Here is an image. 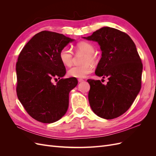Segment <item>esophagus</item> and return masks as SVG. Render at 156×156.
I'll use <instances>...</instances> for the list:
<instances>
[{
	"label": "esophagus",
	"instance_id": "obj_1",
	"mask_svg": "<svg viewBox=\"0 0 156 156\" xmlns=\"http://www.w3.org/2000/svg\"><path fill=\"white\" fill-rule=\"evenodd\" d=\"M78 81H79V83H81V82L84 81V80L83 79H78Z\"/></svg>",
	"mask_w": 156,
	"mask_h": 156
}]
</instances>
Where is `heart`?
I'll return each instance as SVG.
<instances>
[{
	"label": "heart",
	"instance_id": "obj_1",
	"mask_svg": "<svg viewBox=\"0 0 156 156\" xmlns=\"http://www.w3.org/2000/svg\"><path fill=\"white\" fill-rule=\"evenodd\" d=\"M75 50L77 53H83L85 54L81 66H76L68 70V75L70 77L75 78H84L87 75L92 72V66L90 64H94L96 62V57L94 55L95 52L94 47L90 43L85 41L80 42L75 46ZM60 60L65 66L69 67L72 65L73 55V52L68 47H64L59 53Z\"/></svg>",
	"mask_w": 156,
	"mask_h": 156
}]
</instances>
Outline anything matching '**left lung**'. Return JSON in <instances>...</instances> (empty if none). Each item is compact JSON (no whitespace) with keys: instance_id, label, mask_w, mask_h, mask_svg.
<instances>
[{"instance_id":"1","label":"left lung","mask_w":156,"mask_h":156,"mask_svg":"<svg viewBox=\"0 0 156 156\" xmlns=\"http://www.w3.org/2000/svg\"><path fill=\"white\" fill-rule=\"evenodd\" d=\"M83 37L100 45L101 58L95 73L108 80L105 85L87 80L90 105L102 119H115L129 109L141 88L143 64L135 44L125 32L108 27Z\"/></svg>"}]
</instances>
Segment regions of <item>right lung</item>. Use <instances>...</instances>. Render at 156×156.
Segmentation results:
<instances>
[{
  "mask_svg": "<svg viewBox=\"0 0 156 156\" xmlns=\"http://www.w3.org/2000/svg\"><path fill=\"white\" fill-rule=\"evenodd\" d=\"M73 41L59 33L41 31L32 37L19 55L17 95L28 114L37 121L53 123L67 112L69 94L77 86V80L60 79L56 84L53 81L65 75L59 53Z\"/></svg>",
  "mask_w": 156,
  "mask_h": 156,
  "instance_id": "add662e5",
  "label": "right lung"
}]
</instances>
